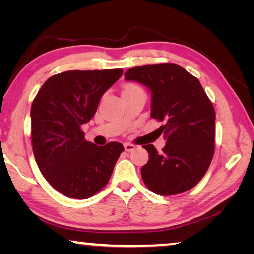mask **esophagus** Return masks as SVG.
<instances>
[{"label":"esophagus","mask_w":254,"mask_h":254,"mask_svg":"<svg viewBox=\"0 0 254 254\" xmlns=\"http://www.w3.org/2000/svg\"><path fill=\"white\" fill-rule=\"evenodd\" d=\"M136 147L134 144H131V143H126L124 144V150H126V151H127V152H130V151H133V150H134Z\"/></svg>","instance_id":"34e87169"}]
</instances>
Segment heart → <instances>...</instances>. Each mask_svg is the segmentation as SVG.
Masks as SVG:
<instances>
[{
  "label": "heart",
  "instance_id": "heart-1",
  "mask_svg": "<svg viewBox=\"0 0 254 254\" xmlns=\"http://www.w3.org/2000/svg\"><path fill=\"white\" fill-rule=\"evenodd\" d=\"M134 87H136V86H133V85H131V86H127V87L126 89H131V88H134ZM126 89H124V91H126Z\"/></svg>",
  "mask_w": 254,
  "mask_h": 254
}]
</instances>
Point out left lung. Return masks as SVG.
I'll return each instance as SVG.
<instances>
[{
    "label": "left lung",
    "mask_w": 254,
    "mask_h": 254,
    "mask_svg": "<svg viewBox=\"0 0 254 254\" xmlns=\"http://www.w3.org/2000/svg\"><path fill=\"white\" fill-rule=\"evenodd\" d=\"M127 80L151 92V118L165 124L159 130L167 140L161 152L153 144L143 148L149 161L141 176L154 194H182L200 182L212 162L215 110L195 76L176 64H157L127 70Z\"/></svg>",
    "instance_id": "1"
}]
</instances>
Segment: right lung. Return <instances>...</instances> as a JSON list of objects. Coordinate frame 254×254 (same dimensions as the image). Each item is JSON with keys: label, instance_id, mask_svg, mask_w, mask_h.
<instances>
[{"label": "right lung", "instance_id": "right-lung-1", "mask_svg": "<svg viewBox=\"0 0 254 254\" xmlns=\"http://www.w3.org/2000/svg\"><path fill=\"white\" fill-rule=\"evenodd\" d=\"M123 69L68 70L45 81L31 106L33 154L41 174L60 194L86 199L105 186L124 150L119 142L98 147L85 140L89 122Z\"/></svg>", "mask_w": 254, "mask_h": 254}]
</instances>
